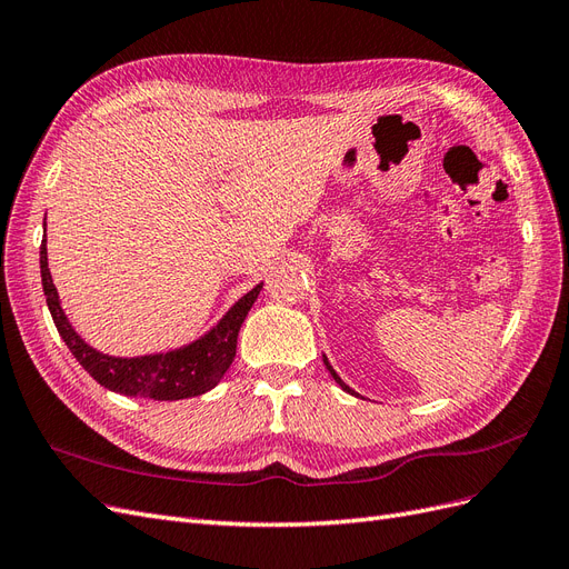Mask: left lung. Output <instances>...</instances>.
I'll return each mask as SVG.
<instances>
[{
	"mask_svg": "<svg viewBox=\"0 0 569 569\" xmlns=\"http://www.w3.org/2000/svg\"><path fill=\"white\" fill-rule=\"evenodd\" d=\"M325 366H327V370H330V372H332V377H335V382H339V387H341V389H343V391H349V393H353V389H349V387H347V385H343V382H341V380H339V375H337V372H335V370H332V366H330V363H327V358H325Z\"/></svg>",
	"mask_w": 569,
	"mask_h": 569,
	"instance_id": "left-lung-1",
	"label": "left lung"
}]
</instances>
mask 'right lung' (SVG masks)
Returning a JSON list of instances; mask_svg holds the SVG:
<instances>
[{"mask_svg": "<svg viewBox=\"0 0 569 569\" xmlns=\"http://www.w3.org/2000/svg\"><path fill=\"white\" fill-rule=\"evenodd\" d=\"M40 272L49 313L54 318L61 339L66 341V347L71 349L78 363L88 370L101 387L126 396H142V399L153 401L189 399V396H199L220 382V377L232 366L239 327H242L247 313L251 311V306L256 297L261 295L263 287L256 284L249 295H244L230 308L228 316L222 318L209 335L194 343H189L184 349L142 358H113L88 347V343L73 332V327L68 325L59 306L57 287L51 282V274L47 268L44 239L40 247Z\"/></svg>", "mask_w": 569, "mask_h": 569, "instance_id": "obj_1", "label": "right lung"}]
</instances>
